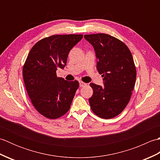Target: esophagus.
<instances>
[{"label":"esophagus","mask_w":160,"mask_h":160,"mask_svg":"<svg viewBox=\"0 0 160 160\" xmlns=\"http://www.w3.org/2000/svg\"><path fill=\"white\" fill-rule=\"evenodd\" d=\"M85 85H87V84H86V83H84V82H82V81H80V87H84Z\"/></svg>","instance_id":"esophagus-1"}]
</instances>
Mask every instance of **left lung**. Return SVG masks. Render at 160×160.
Returning a JSON list of instances; mask_svg holds the SVG:
<instances>
[{
  "label": "left lung",
  "instance_id": "obj_1",
  "mask_svg": "<svg viewBox=\"0 0 160 160\" xmlns=\"http://www.w3.org/2000/svg\"><path fill=\"white\" fill-rule=\"evenodd\" d=\"M93 47L97 70L104 85L91 83L92 97L89 100L93 113L104 119L113 118L124 109L131 99L136 80V69L128 47L105 33L84 35Z\"/></svg>",
  "mask_w": 160,
  "mask_h": 160
}]
</instances>
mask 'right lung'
Listing matches in <instances>:
<instances>
[{
  "label": "right lung",
  "instance_id": "obj_1",
  "mask_svg": "<svg viewBox=\"0 0 160 160\" xmlns=\"http://www.w3.org/2000/svg\"><path fill=\"white\" fill-rule=\"evenodd\" d=\"M82 37H47L36 42L28 54L22 69L26 90L33 107L45 118H58L69 110L79 82L58 78L56 70L64 69L70 50Z\"/></svg>",
  "mask_w": 160,
  "mask_h": 160
}]
</instances>
